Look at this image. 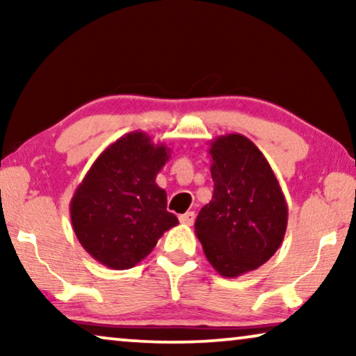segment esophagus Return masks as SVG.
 Segmentation results:
<instances>
[{
  "label": "esophagus",
  "instance_id": "obj_1",
  "mask_svg": "<svg viewBox=\"0 0 356 356\" xmlns=\"http://www.w3.org/2000/svg\"><path fill=\"white\" fill-rule=\"evenodd\" d=\"M194 212H186V213H181V216H179L178 218H179V222L183 223V225H193L194 223Z\"/></svg>",
  "mask_w": 356,
  "mask_h": 356
}]
</instances>
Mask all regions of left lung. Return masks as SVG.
I'll return each instance as SVG.
<instances>
[{"instance_id": "1", "label": "left lung", "mask_w": 356, "mask_h": 356, "mask_svg": "<svg viewBox=\"0 0 356 356\" xmlns=\"http://www.w3.org/2000/svg\"><path fill=\"white\" fill-rule=\"evenodd\" d=\"M211 202L197 213L196 235L222 277L256 270L285 236L289 207L269 162L243 134L211 140Z\"/></svg>"}]
</instances>
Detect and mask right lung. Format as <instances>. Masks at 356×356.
Segmentation results:
<instances>
[{
    "label": "right lung",
    "mask_w": 356,
    "mask_h": 356,
    "mask_svg": "<svg viewBox=\"0 0 356 356\" xmlns=\"http://www.w3.org/2000/svg\"><path fill=\"white\" fill-rule=\"evenodd\" d=\"M170 159L165 144L133 131L110 144L71 199V223L82 248L110 269H131L178 225L155 178Z\"/></svg>",
    "instance_id": "obj_1"
}]
</instances>
